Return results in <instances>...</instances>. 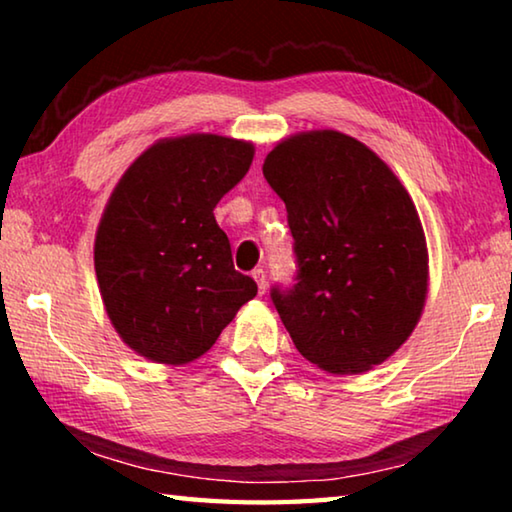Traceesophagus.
Returning <instances> with one entry per match:
<instances>
[{
    "label": "esophagus",
    "mask_w": 512,
    "mask_h": 512,
    "mask_svg": "<svg viewBox=\"0 0 512 512\" xmlns=\"http://www.w3.org/2000/svg\"><path fill=\"white\" fill-rule=\"evenodd\" d=\"M253 277H255V282H257L259 293H266V271H264V268H255Z\"/></svg>",
    "instance_id": "esophagus-1"
}]
</instances>
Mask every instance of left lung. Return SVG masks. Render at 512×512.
<instances>
[{"instance_id": "left-lung-1", "label": "left lung", "mask_w": 512, "mask_h": 512, "mask_svg": "<svg viewBox=\"0 0 512 512\" xmlns=\"http://www.w3.org/2000/svg\"><path fill=\"white\" fill-rule=\"evenodd\" d=\"M287 205L296 284L271 289L293 345L334 375L366 372L409 339L427 298L420 216L395 173L336 131L293 135L264 160Z\"/></svg>"}]
</instances>
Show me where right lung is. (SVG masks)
<instances>
[{
    "mask_svg": "<svg viewBox=\"0 0 512 512\" xmlns=\"http://www.w3.org/2000/svg\"><path fill=\"white\" fill-rule=\"evenodd\" d=\"M253 155V144L221 135L162 140L112 192L94 268L112 325L142 357L169 366L198 359L257 296L214 219Z\"/></svg>",
    "mask_w": 512,
    "mask_h": 512,
    "instance_id": "obj_1",
    "label": "right lung"
}]
</instances>
